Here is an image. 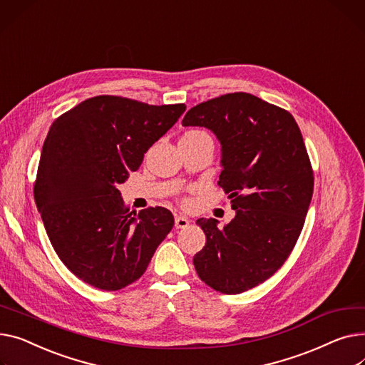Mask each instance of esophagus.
Segmentation results:
<instances>
[{"instance_id": "esophagus-1", "label": "esophagus", "mask_w": 365, "mask_h": 365, "mask_svg": "<svg viewBox=\"0 0 365 365\" xmlns=\"http://www.w3.org/2000/svg\"><path fill=\"white\" fill-rule=\"evenodd\" d=\"M189 225H190V220H189L187 217L178 215V217L175 218V227H176V229H186Z\"/></svg>"}]
</instances>
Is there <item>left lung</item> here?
Segmentation results:
<instances>
[{
	"label": "left lung",
	"mask_w": 365,
	"mask_h": 365,
	"mask_svg": "<svg viewBox=\"0 0 365 365\" xmlns=\"http://www.w3.org/2000/svg\"><path fill=\"white\" fill-rule=\"evenodd\" d=\"M182 125L207 128L220 140L218 185L236 211L223 229L215 218L197 220L207 242L193 265L218 292H245L280 269L304 227L314 176L301 130L289 111L247 92L195 106Z\"/></svg>",
	"instance_id": "obj_1"
}]
</instances>
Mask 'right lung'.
<instances>
[{
    "label": "right lung",
    "instance_id": "right-lung-1",
    "mask_svg": "<svg viewBox=\"0 0 365 365\" xmlns=\"http://www.w3.org/2000/svg\"><path fill=\"white\" fill-rule=\"evenodd\" d=\"M185 110V104L150 106L100 95L51 125L35 202L58 258L85 283L118 290L136 282L173 229L167 208L130 212L117 186L136 172L143 154Z\"/></svg>",
    "mask_w": 365,
    "mask_h": 365
}]
</instances>
